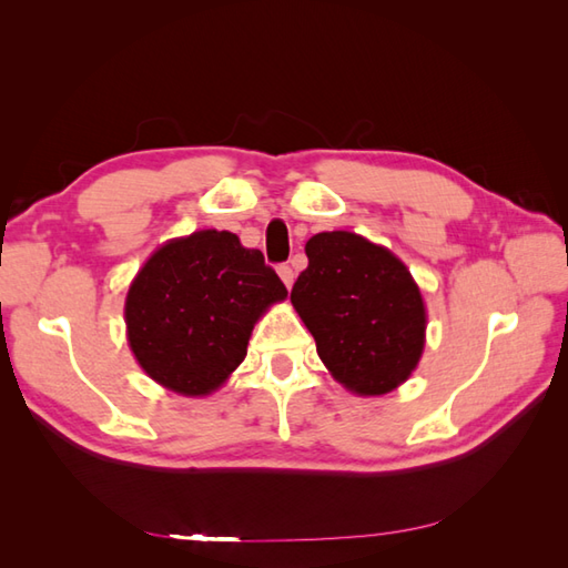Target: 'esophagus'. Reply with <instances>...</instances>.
<instances>
[{"mask_svg": "<svg viewBox=\"0 0 568 568\" xmlns=\"http://www.w3.org/2000/svg\"><path fill=\"white\" fill-rule=\"evenodd\" d=\"M277 275L283 277V283H285L287 287H291L293 281H295V271H293L291 263H281V265H277Z\"/></svg>", "mask_w": 568, "mask_h": 568, "instance_id": "obj_1", "label": "esophagus"}]
</instances>
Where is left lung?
I'll return each instance as SVG.
<instances>
[{"instance_id":"obj_1","label":"left lung","mask_w":568,"mask_h":568,"mask_svg":"<svg viewBox=\"0 0 568 568\" xmlns=\"http://www.w3.org/2000/svg\"><path fill=\"white\" fill-rule=\"evenodd\" d=\"M307 268L291 300L332 376L358 395L397 388L425 346V303L388 248L352 232H324L305 246Z\"/></svg>"}]
</instances>
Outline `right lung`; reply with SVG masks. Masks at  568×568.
<instances>
[{"mask_svg":"<svg viewBox=\"0 0 568 568\" xmlns=\"http://www.w3.org/2000/svg\"><path fill=\"white\" fill-rule=\"evenodd\" d=\"M287 295L258 248L232 232H195L161 246L126 295L129 344L165 388L204 395L246 356L261 312Z\"/></svg>","mask_w":568,"mask_h":568,"instance_id":"add662e5","label":"right lung"}]
</instances>
